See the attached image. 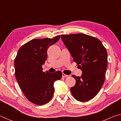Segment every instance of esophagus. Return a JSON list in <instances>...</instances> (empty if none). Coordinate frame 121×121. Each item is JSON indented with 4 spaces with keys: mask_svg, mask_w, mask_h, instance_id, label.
<instances>
[{
    "mask_svg": "<svg viewBox=\"0 0 121 121\" xmlns=\"http://www.w3.org/2000/svg\"><path fill=\"white\" fill-rule=\"evenodd\" d=\"M67 76H67V75H65V73H62V77L63 78H65V77H67Z\"/></svg>",
    "mask_w": 121,
    "mask_h": 121,
    "instance_id": "34e87169",
    "label": "esophagus"
}]
</instances>
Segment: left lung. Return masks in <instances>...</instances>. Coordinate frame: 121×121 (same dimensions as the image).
<instances>
[{
    "mask_svg": "<svg viewBox=\"0 0 121 121\" xmlns=\"http://www.w3.org/2000/svg\"><path fill=\"white\" fill-rule=\"evenodd\" d=\"M63 43L82 71L70 91L75 99L85 102L97 95L103 85L107 67V52L97 38L83 34L62 35Z\"/></svg>",
    "mask_w": 121,
    "mask_h": 121,
    "instance_id": "obj_1",
    "label": "left lung"
}]
</instances>
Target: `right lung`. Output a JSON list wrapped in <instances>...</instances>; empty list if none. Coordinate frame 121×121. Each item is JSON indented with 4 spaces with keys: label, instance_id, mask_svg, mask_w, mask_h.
I'll return each mask as SVG.
<instances>
[{
    "label": "right lung",
    "instance_id": "right-lung-1",
    "mask_svg": "<svg viewBox=\"0 0 121 121\" xmlns=\"http://www.w3.org/2000/svg\"><path fill=\"white\" fill-rule=\"evenodd\" d=\"M60 38L59 35L30 40L20 48L15 59V74L20 89L26 97L36 105H44L50 101L54 82L62 78L60 71L45 73L42 68L48 57V49Z\"/></svg>",
    "mask_w": 121,
    "mask_h": 121
}]
</instances>
